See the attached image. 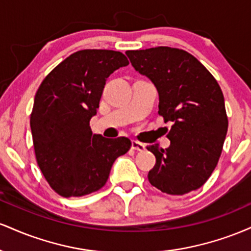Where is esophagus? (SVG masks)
<instances>
[{
    "mask_svg": "<svg viewBox=\"0 0 251 251\" xmlns=\"http://www.w3.org/2000/svg\"><path fill=\"white\" fill-rule=\"evenodd\" d=\"M132 149L135 150V151L143 152L145 150V145L143 143L137 142V140H132Z\"/></svg>",
    "mask_w": 251,
    "mask_h": 251,
    "instance_id": "esophagus-1",
    "label": "esophagus"
}]
</instances>
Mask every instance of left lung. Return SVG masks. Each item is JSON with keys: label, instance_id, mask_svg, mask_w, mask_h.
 Wrapping results in <instances>:
<instances>
[{"label": "left lung", "instance_id": "8db88e82", "mask_svg": "<svg viewBox=\"0 0 251 251\" xmlns=\"http://www.w3.org/2000/svg\"><path fill=\"white\" fill-rule=\"evenodd\" d=\"M134 70L154 83L158 114L172 123L170 148L148 146L155 157L149 181L169 195L200 189L220 160L227 131L222 89L212 74L183 50L154 47L127 50Z\"/></svg>", "mask_w": 251, "mask_h": 251}]
</instances>
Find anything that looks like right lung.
<instances>
[{
    "instance_id": "right-lung-1",
    "label": "right lung",
    "mask_w": 251,
    "mask_h": 251,
    "mask_svg": "<svg viewBox=\"0 0 251 251\" xmlns=\"http://www.w3.org/2000/svg\"><path fill=\"white\" fill-rule=\"evenodd\" d=\"M128 65L123 53L83 50L66 57L43 79L34 99L30 129L37 165L50 188L62 197L100 190L114 160L131 142L92 133L106 79Z\"/></svg>"
}]
</instances>
